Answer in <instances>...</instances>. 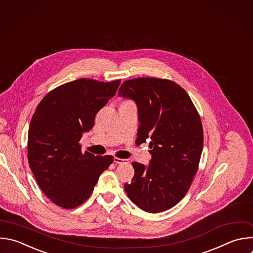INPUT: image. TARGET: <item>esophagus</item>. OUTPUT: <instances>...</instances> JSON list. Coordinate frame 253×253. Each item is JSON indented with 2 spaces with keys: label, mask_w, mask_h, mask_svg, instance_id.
<instances>
[{
  "label": "esophagus",
  "mask_w": 253,
  "mask_h": 253,
  "mask_svg": "<svg viewBox=\"0 0 253 253\" xmlns=\"http://www.w3.org/2000/svg\"><path fill=\"white\" fill-rule=\"evenodd\" d=\"M114 163H116V164L128 163V160H126V159H120V158H118V157H115V158H114Z\"/></svg>",
  "instance_id": "esophagus-1"
}]
</instances>
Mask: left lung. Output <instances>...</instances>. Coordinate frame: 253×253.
Instances as JSON below:
<instances>
[{
    "instance_id": "obj_1",
    "label": "left lung",
    "mask_w": 253,
    "mask_h": 253,
    "mask_svg": "<svg viewBox=\"0 0 253 253\" xmlns=\"http://www.w3.org/2000/svg\"><path fill=\"white\" fill-rule=\"evenodd\" d=\"M118 95L135 101L140 122L136 144L150 140L148 166L133 162L134 177L124 190L138 208L161 212L187 194L204 146L200 115L184 88L154 77L126 80Z\"/></svg>"
}]
</instances>
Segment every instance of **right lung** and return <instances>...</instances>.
Masks as SVG:
<instances>
[{
	"instance_id": "right-lung-1",
	"label": "right lung",
	"mask_w": 253,
	"mask_h": 253,
	"mask_svg": "<svg viewBox=\"0 0 253 253\" xmlns=\"http://www.w3.org/2000/svg\"><path fill=\"white\" fill-rule=\"evenodd\" d=\"M121 80L80 78L47 93L29 128L28 160L44 195L63 209H74L93 192L112 156L82 153L79 140L94 126L97 112L113 97Z\"/></svg>"
}]
</instances>
